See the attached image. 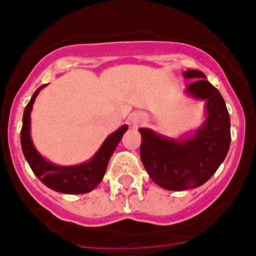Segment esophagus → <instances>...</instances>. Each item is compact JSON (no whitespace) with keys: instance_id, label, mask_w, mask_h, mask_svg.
Returning a JSON list of instances; mask_svg holds the SVG:
<instances>
[{"instance_id":"34e87169","label":"esophagus","mask_w":256,"mask_h":256,"mask_svg":"<svg viewBox=\"0 0 256 256\" xmlns=\"http://www.w3.org/2000/svg\"><path fill=\"white\" fill-rule=\"evenodd\" d=\"M144 121H146V116H144V114L138 112V114H134V115L131 116V122H132L135 126L140 125V124L144 122Z\"/></svg>"}]
</instances>
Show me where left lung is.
Returning <instances> with one entry per match:
<instances>
[{"label": "left lung", "mask_w": 256, "mask_h": 256, "mask_svg": "<svg viewBox=\"0 0 256 256\" xmlns=\"http://www.w3.org/2000/svg\"><path fill=\"white\" fill-rule=\"evenodd\" d=\"M190 95L207 100V120L192 138L174 141L140 128V154L151 180L167 190H186L206 183L226 158L230 144V118L220 92L202 72L188 70Z\"/></svg>", "instance_id": "left-lung-1"}]
</instances>
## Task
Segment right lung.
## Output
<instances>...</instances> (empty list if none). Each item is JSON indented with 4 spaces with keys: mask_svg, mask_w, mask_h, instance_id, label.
<instances>
[{
    "mask_svg": "<svg viewBox=\"0 0 256 256\" xmlns=\"http://www.w3.org/2000/svg\"><path fill=\"white\" fill-rule=\"evenodd\" d=\"M43 86L44 85L36 90L23 112V125L20 130V144H22L23 154L32 168L33 174L50 190L60 193H68V194H82V193L90 192L102 182L106 171L108 162L115 151L116 146L122 138V135L128 130V125L121 126L118 130L112 134L104 141L98 154L86 164L72 167L56 166L46 161L36 151L30 135V112H32L33 102Z\"/></svg>",
    "mask_w": 256,
    "mask_h": 256,
    "instance_id": "add662e5",
    "label": "right lung"
}]
</instances>
